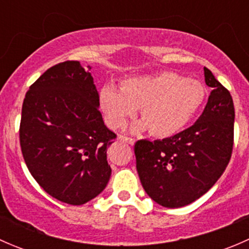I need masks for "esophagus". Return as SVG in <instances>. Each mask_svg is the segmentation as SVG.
Returning a JSON list of instances; mask_svg holds the SVG:
<instances>
[{"instance_id": "34e87169", "label": "esophagus", "mask_w": 249, "mask_h": 249, "mask_svg": "<svg viewBox=\"0 0 249 249\" xmlns=\"http://www.w3.org/2000/svg\"><path fill=\"white\" fill-rule=\"evenodd\" d=\"M119 140L122 141V142H126V143H129V144H131V145H134V144H135V140H134V139H130V137L122 136V135H120V136H119Z\"/></svg>"}]
</instances>
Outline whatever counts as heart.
<instances>
[{
    "label": "heart",
    "mask_w": 249,
    "mask_h": 249,
    "mask_svg": "<svg viewBox=\"0 0 249 249\" xmlns=\"http://www.w3.org/2000/svg\"><path fill=\"white\" fill-rule=\"evenodd\" d=\"M206 99L201 82L173 72L132 77L122 88L107 84L100 90V105L109 126L120 129L141 108L143 118L132 131L149 130L153 136L171 137L182 131Z\"/></svg>",
    "instance_id": "b5f03b06"
}]
</instances>
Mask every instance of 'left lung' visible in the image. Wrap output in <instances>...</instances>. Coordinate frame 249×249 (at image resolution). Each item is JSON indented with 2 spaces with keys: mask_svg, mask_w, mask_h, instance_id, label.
<instances>
[{
  "mask_svg": "<svg viewBox=\"0 0 249 249\" xmlns=\"http://www.w3.org/2000/svg\"><path fill=\"white\" fill-rule=\"evenodd\" d=\"M212 88L207 105L194 125L164 140L137 141L136 169L149 197L167 208L194 202L219 179L230 161L235 108L229 90L208 69Z\"/></svg>",
  "mask_w": 249,
  "mask_h": 249,
  "instance_id": "left-lung-1",
  "label": "left lung"
}]
</instances>
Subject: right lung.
<instances>
[{
    "instance_id": "1",
    "label": "right lung",
    "mask_w": 249,
    "mask_h": 249,
    "mask_svg": "<svg viewBox=\"0 0 249 249\" xmlns=\"http://www.w3.org/2000/svg\"><path fill=\"white\" fill-rule=\"evenodd\" d=\"M91 67L65 61L48 69L26 92L20 147L32 177L69 205L96 197L108 183L107 148L117 135L105 125Z\"/></svg>"
}]
</instances>
